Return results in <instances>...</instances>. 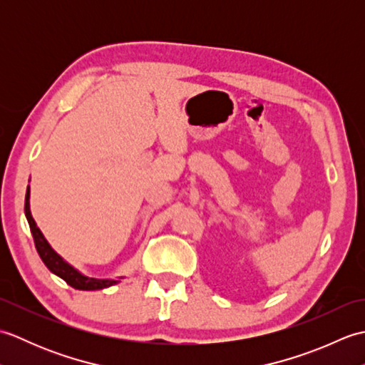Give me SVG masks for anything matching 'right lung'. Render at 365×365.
<instances>
[{
  "mask_svg": "<svg viewBox=\"0 0 365 365\" xmlns=\"http://www.w3.org/2000/svg\"><path fill=\"white\" fill-rule=\"evenodd\" d=\"M25 215L29 222L31 234H33V238H34L36 250L38 255H41L42 262L45 263V267L48 268L51 273L59 276L61 279H64L68 285L78 290H102V289H106V287H111L119 282V279H96V277L84 276L78 269H75L72 265H68V263L53 250V247L48 245V242L45 240L41 229L37 227L33 215H31L29 187L26 190V197H25Z\"/></svg>",
  "mask_w": 365,
  "mask_h": 365,
  "instance_id": "obj_1",
  "label": "right lung"
}]
</instances>
